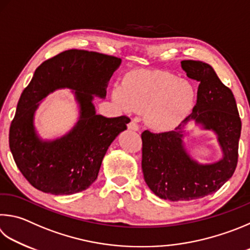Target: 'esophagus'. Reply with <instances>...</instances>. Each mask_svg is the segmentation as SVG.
<instances>
[{
    "mask_svg": "<svg viewBox=\"0 0 250 250\" xmlns=\"http://www.w3.org/2000/svg\"><path fill=\"white\" fill-rule=\"evenodd\" d=\"M128 129L132 131H139V125H137V122L132 120L128 124Z\"/></svg>",
    "mask_w": 250,
    "mask_h": 250,
    "instance_id": "34e87169",
    "label": "esophagus"
}]
</instances>
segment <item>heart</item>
I'll return each instance as SVG.
<instances>
[{"instance_id":"heart-1","label":"heart","mask_w":250,"mask_h":250,"mask_svg":"<svg viewBox=\"0 0 250 250\" xmlns=\"http://www.w3.org/2000/svg\"><path fill=\"white\" fill-rule=\"evenodd\" d=\"M125 111L144 112L146 125L156 131L176 128L191 112L196 90L186 80L165 71H134L112 92Z\"/></svg>"}]
</instances>
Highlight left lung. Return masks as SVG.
I'll list each match as a JSON object with an SVG mask.
<instances>
[{
	"mask_svg": "<svg viewBox=\"0 0 250 250\" xmlns=\"http://www.w3.org/2000/svg\"><path fill=\"white\" fill-rule=\"evenodd\" d=\"M181 67L189 79L199 82L197 104L175 130L142 138V170L148 188L164 200L192 201L219 190L233 176L238 160L242 121L234 95L222 83L213 67L201 61L184 60ZM193 120L214 130L224 157L213 165L192 160L182 143L184 126Z\"/></svg>",
	"mask_w": 250,
	"mask_h": 250,
	"instance_id": "obj_1",
	"label": "left lung"
}]
</instances>
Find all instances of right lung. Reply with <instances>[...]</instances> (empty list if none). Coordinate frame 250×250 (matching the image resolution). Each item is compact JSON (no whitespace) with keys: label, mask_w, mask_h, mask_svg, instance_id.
Masks as SVG:
<instances>
[{"label":"right lung","mask_w":250,"mask_h":250,"mask_svg":"<svg viewBox=\"0 0 250 250\" xmlns=\"http://www.w3.org/2000/svg\"><path fill=\"white\" fill-rule=\"evenodd\" d=\"M121 59L71 49L42 62L21 93L10 128V148L22 176L36 189L73 194L87 189L98 176L103 158L117 135L126 129V116L97 115L94 95L104 98ZM59 88L75 90L80 106L78 124L64 137L42 141L35 133L33 115L39 102Z\"/></svg>","instance_id":"add662e5"}]
</instances>
